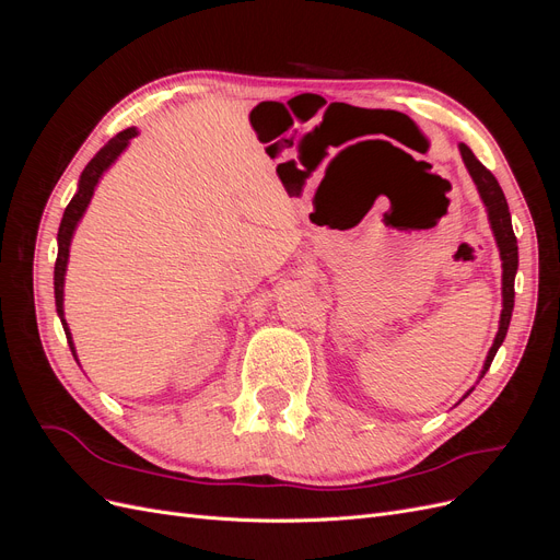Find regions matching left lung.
Returning a JSON list of instances; mask_svg holds the SVG:
<instances>
[{"label":"left lung","mask_w":560,"mask_h":560,"mask_svg":"<svg viewBox=\"0 0 560 560\" xmlns=\"http://www.w3.org/2000/svg\"><path fill=\"white\" fill-rule=\"evenodd\" d=\"M460 154L467 165V171L477 184V189L481 194L483 206L488 210L490 219V229L495 233V241L500 247V257H502V315H500V329L493 341V348H490L481 376L490 369V362H493L498 348L502 346L506 329H510V319L514 311V278H516V268H518V245H516V235L512 229V214L510 206H506V198L500 189V184L495 175L488 171V167L471 154V149L467 144H460ZM469 395V393H467Z\"/></svg>","instance_id":"1"}]
</instances>
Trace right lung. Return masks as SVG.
<instances>
[{
    "label": "right lung",
    "mask_w": 560,
    "mask_h": 560,
    "mask_svg": "<svg viewBox=\"0 0 560 560\" xmlns=\"http://www.w3.org/2000/svg\"><path fill=\"white\" fill-rule=\"evenodd\" d=\"M138 135V130L135 128H126L116 135V138H112L103 149L97 151V154L91 159V163L83 167V173L79 177V191L74 194V198L70 200V206L65 208V214H62V222H60V229H58V259H56V270H54V284H56V308H58V315L62 319V287H65V268H67V257H70V243H72V233L79 224L81 214L86 212L89 202L93 198V191H95V184L100 179V175H103L107 167L116 161V156L121 154V151L128 147L130 138H135ZM62 327H65V336H67V343H70L72 348V354L77 358L74 352V343H72V336H70V329H67V322L62 319Z\"/></svg>",
    "instance_id": "1"
}]
</instances>
